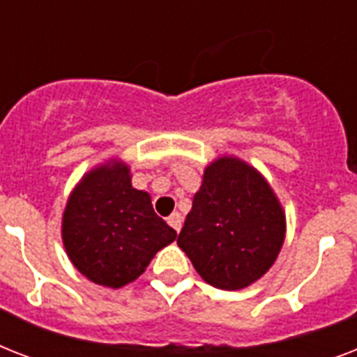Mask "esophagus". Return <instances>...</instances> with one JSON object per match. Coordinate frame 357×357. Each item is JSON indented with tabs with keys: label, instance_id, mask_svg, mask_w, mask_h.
<instances>
[{
	"label": "esophagus",
	"instance_id": "obj_1",
	"mask_svg": "<svg viewBox=\"0 0 357 357\" xmlns=\"http://www.w3.org/2000/svg\"><path fill=\"white\" fill-rule=\"evenodd\" d=\"M168 224H170L176 231H179V229H181V224H183V217H181L178 211H174L172 215L168 217Z\"/></svg>",
	"mask_w": 357,
	"mask_h": 357
}]
</instances>
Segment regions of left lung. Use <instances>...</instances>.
I'll return each mask as SVG.
<instances>
[{"instance_id": "left-lung-1", "label": "left lung", "mask_w": 357, "mask_h": 357, "mask_svg": "<svg viewBox=\"0 0 357 357\" xmlns=\"http://www.w3.org/2000/svg\"><path fill=\"white\" fill-rule=\"evenodd\" d=\"M285 241V213L266 179L234 155L204 172L178 246L209 285L238 291L257 282Z\"/></svg>"}]
</instances>
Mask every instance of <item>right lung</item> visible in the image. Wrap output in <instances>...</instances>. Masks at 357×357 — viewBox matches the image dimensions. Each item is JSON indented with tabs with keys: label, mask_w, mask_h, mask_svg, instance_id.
Here are the masks:
<instances>
[{
	"label": "right lung",
	"mask_w": 357,
	"mask_h": 357,
	"mask_svg": "<svg viewBox=\"0 0 357 357\" xmlns=\"http://www.w3.org/2000/svg\"><path fill=\"white\" fill-rule=\"evenodd\" d=\"M176 235L157 217L150 195L133 189L128 165L113 159L81 178L63 213V243L70 261L103 287L120 289L135 282Z\"/></svg>",
	"instance_id": "1"
}]
</instances>
